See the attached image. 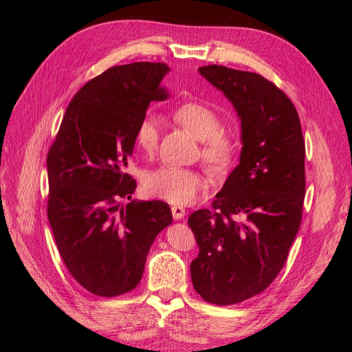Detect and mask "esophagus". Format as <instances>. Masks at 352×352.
Instances as JSON below:
<instances>
[{
  "instance_id": "1",
  "label": "esophagus",
  "mask_w": 352,
  "mask_h": 352,
  "mask_svg": "<svg viewBox=\"0 0 352 352\" xmlns=\"http://www.w3.org/2000/svg\"><path fill=\"white\" fill-rule=\"evenodd\" d=\"M172 214H173L175 220H180V219L185 217L186 210L184 207H180V206H173L172 207Z\"/></svg>"
}]
</instances>
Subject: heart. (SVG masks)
Wrapping results in <instances>:
<instances>
[{
  "instance_id": "heart-1",
  "label": "heart",
  "mask_w": 352,
  "mask_h": 352,
  "mask_svg": "<svg viewBox=\"0 0 352 352\" xmlns=\"http://www.w3.org/2000/svg\"><path fill=\"white\" fill-rule=\"evenodd\" d=\"M172 116L202 142L201 157L212 172H223L233 163L239 148L238 141L223 131V119L214 109L199 101H188L177 105ZM158 138V120L151 114L144 116L135 131L138 148L145 154H153ZM144 186L151 197L175 206H188L204 189V177L195 168L162 167L145 177Z\"/></svg>"
}]
</instances>
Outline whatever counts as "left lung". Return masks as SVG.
<instances>
[{
	"instance_id": "8db88e82",
	"label": "left lung",
	"mask_w": 352,
	"mask_h": 352,
	"mask_svg": "<svg viewBox=\"0 0 352 352\" xmlns=\"http://www.w3.org/2000/svg\"><path fill=\"white\" fill-rule=\"evenodd\" d=\"M198 72L236 109L243 146L211 208L188 219L199 247L190 278L202 300L232 305L267 289L286 263L302 220L305 144L295 105L273 82L217 65Z\"/></svg>"
}]
</instances>
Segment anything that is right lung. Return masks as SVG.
I'll list each match as a JSON object with an SVG mask.
<instances>
[{
    "instance_id": "add662e5",
    "label": "right lung",
    "mask_w": 352,
    "mask_h": 352,
    "mask_svg": "<svg viewBox=\"0 0 352 352\" xmlns=\"http://www.w3.org/2000/svg\"><path fill=\"white\" fill-rule=\"evenodd\" d=\"M166 63L114 66L85 83L66 110L47 155L48 220L58 252L80 286L119 296L141 282L146 254L172 225L163 201H132L124 172L135 131L151 101L168 97Z\"/></svg>"
}]
</instances>
